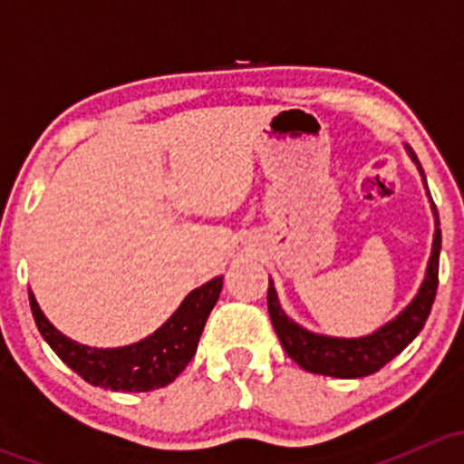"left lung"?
Wrapping results in <instances>:
<instances>
[{"instance_id": "8db88e82", "label": "left lung", "mask_w": 464, "mask_h": 464, "mask_svg": "<svg viewBox=\"0 0 464 464\" xmlns=\"http://www.w3.org/2000/svg\"><path fill=\"white\" fill-rule=\"evenodd\" d=\"M404 148L406 152H409L411 161L418 168L420 177H422L424 188H427V177H424V170L422 166H420L418 157H415V152L409 145H404ZM429 202H431L433 210L435 231L431 256H429L427 274H424L422 285H420L413 301H411L395 319L383 323L382 327H377L371 334L354 336V339L350 336V339H345V336L319 334V332H312L307 330V327L298 325V323L289 319V316L285 314L283 307H280L278 294H276L274 283H271L269 278L266 307H269L271 323H274V330L276 334H278L280 343H283L285 353H287L303 371L314 372V375H327L339 379H357L372 375L379 368L386 366L392 357H397V354L420 334V330H422L424 323L429 319V312H431L435 298V289H438L440 246H442L438 210H435L431 195H429Z\"/></svg>"}]
</instances>
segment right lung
Masks as SVG:
<instances>
[{
	"mask_svg": "<svg viewBox=\"0 0 464 464\" xmlns=\"http://www.w3.org/2000/svg\"><path fill=\"white\" fill-rule=\"evenodd\" d=\"M222 276H215L202 287L193 289L161 327L123 348H89L69 339L46 319L31 289L29 298L40 334L51 350L87 383L105 391L148 392L175 382L195 357L206 319L222 292Z\"/></svg>",
	"mask_w": 464,
	"mask_h": 464,
	"instance_id": "obj_1",
	"label": "right lung"
}]
</instances>
